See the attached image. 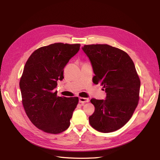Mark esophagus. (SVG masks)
<instances>
[{"label": "esophagus", "mask_w": 160, "mask_h": 160, "mask_svg": "<svg viewBox=\"0 0 160 160\" xmlns=\"http://www.w3.org/2000/svg\"><path fill=\"white\" fill-rule=\"evenodd\" d=\"M89 101V99L87 98H83V97H79V102L80 103H86V102H88Z\"/></svg>", "instance_id": "34e87169"}]
</instances>
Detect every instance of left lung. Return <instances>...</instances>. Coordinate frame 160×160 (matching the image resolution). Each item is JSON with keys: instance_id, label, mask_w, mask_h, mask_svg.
Segmentation results:
<instances>
[{"instance_id": "8db88e82", "label": "left lung", "mask_w": 160, "mask_h": 160, "mask_svg": "<svg viewBox=\"0 0 160 160\" xmlns=\"http://www.w3.org/2000/svg\"><path fill=\"white\" fill-rule=\"evenodd\" d=\"M95 74L93 83L105 89V100L91 99L95 112L89 124L103 133L116 131L130 119L138 104L141 82L134 63L123 50L108 45L82 47Z\"/></svg>"}]
</instances>
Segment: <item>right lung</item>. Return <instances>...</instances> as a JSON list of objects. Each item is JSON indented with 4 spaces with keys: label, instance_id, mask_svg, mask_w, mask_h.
Listing matches in <instances>:
<instances>
[{
    "label": "right lung",
    "instance_id": "1",
    "mask_svg": "<svg viewBox=\"0 0 160 160\" xmlns=\"http://www.w3.org/2000/svg\"><path fill=\"white\" fill-rule=\"evenodd\" d=\"M80 44L56 43L36 50L24 65L19 86L24 109L36 127L47 133H60L70 126L78 97L57 96V81L63 68L80 50Z\"/></svg>",
    "mask_w": 160,
    "mask_h": 160
}]
</instances>
